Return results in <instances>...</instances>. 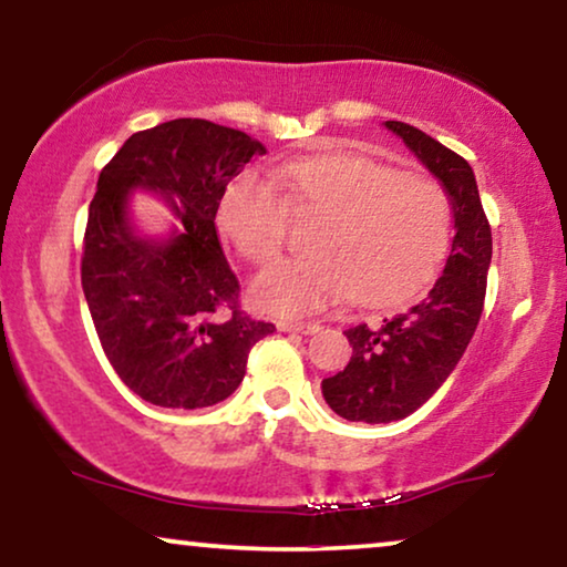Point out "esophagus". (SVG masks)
Returning <instances> with one entry per match:
<instances>
[{"label": "esophagus", "instance_id": "esophagus-1", "mask_svg": "<svg viewBox=\"0 0 567 567\" xmlns=\"http://www.w3.org/2000/svg\"><path fill=\"white\" fill-rule=\"evenodd\" d=\"M280 331H295V333H316L321 329V323L316 321H280Z\"/></svg>", "mask_w": 567, "mask_h": 567}]
</instances>
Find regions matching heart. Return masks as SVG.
Masks as SVG:
<instances>
[{
  "label": "heart",
  "mask_w": 567,
  "mask_h": 567,
  "mask_svg": "<svg viewBox=\"0 0 567 567\" xmlns=\"http://www.w3.org/2000/svg\"><path fill=\"white\" fill-rule=\"evenodd\" d=\"M277 174L295 205L329 220L316 257L272 261L257 275L251 295L261 310L310 316L347 295L398 306L434 280L452 238L450 197L436 182L349 151L290 158ZM218 220L241 257L261 265L285 246L290 207L272 179L249 169L226 187Z\"/></svg>",
  "instance_id": "heart-1"
}]
</instances>
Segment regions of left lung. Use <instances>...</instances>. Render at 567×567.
I'll return each mask as SVG.
<instances>
[{"label": "left lung", "instance_id": "8db88e82", "mask_svg": "<svg viewBox=\"0 0 567 567\" xmlns=\"http://www.w3.org/2000/svg\"><path fill=\"white\" fill-rule=\"evenodd\" d=\"M385 127L401 135L442 182L452 203L454 236L444 275L419 306L380 326L360 323L344 331L352 360L321 388L341 419L364 424L411 416L450 378L481 321L493 251L488 215L465 158L409 123L385 121Z\"/></svg>", "mask_w": 567, "mask_h": 567}]
</instances>
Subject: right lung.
<instances>
[{
	"label": "right lung",
	"mask_w": 567,
	"mask_h": 567,
	"mask_svg": "<svg viewBox=\"0 0 567 567\" xmlns=\"http://www.w3.org/2000/svg\"><path fill=\"white\" fill-rule=\"evenodd\" d=\"M265 146L197 117L133 133L102 166L84 230L82 287L105 357L127 388L162 409H207L234 393L272 323L238 302L215 215L228 182ZM164 194L183 220L169 243L132 234L126 193Z\"/></svg>",
	"instance_id": "add662e5"
}]
</instances>
